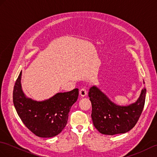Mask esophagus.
Returning <instances> with one entry per match:
<instances>
[{
  "label": "esophagus",
  "instance_id": "34e87169",
  "mask_svg": "<svg viewBox=\"0 0 157 157\" xmlns=\"http://www.w3.org/2000/svg\"><path fill=\"white\" fill-rule=\"evenodd\" d=\"M79 94H80V95H81V97H84L86 96L87 92H86V89H85V88H82V89H81V90H79Z\"/></svg>",
  "mask_w": 157,
  "mask_h": 157
}]
</instances>
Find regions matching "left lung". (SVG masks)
I'll list each match as a JSON object with an SVG mask.
<instances>
[{
    "label": "left lung",
    "mask_w": 157,
    "mask_h": 157,
    "mask_svg": "<svg viewBox=\"0 0 157 157\" xmlns=\"http://www.w3.org/2000/svg\"><path fill=\"white\" fill-rule=\"evenodd\" d=\"M146 92L144 88L135 103L128 106H118L98 88L92 86L89 97L92 104L91 117L95 128L101 134L107 135L129 131L135 127L143 112Z\"/></svg>",
    "instance_id": "obj_1"
}]
</instances>
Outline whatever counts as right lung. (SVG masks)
Masks as SVG:
<instances>
[{
  "mask_svg": "<svg viewBox=\"0 0 157 157\" xmlns=\"http://www.w3.org/2000/svg\"><path fill=\"white\" fill-rule=\"evenodd\" d=\"M22 71L13 89V103L22 123L37 136L51 138L59 135L67 123L68 113L77 101L78 89L59 93L43 101L26 97L21 87Z\"/></svg>",
  "mask_w": 157,
  "mask_h": 157,
  "instance_id": "1",
  "label": "right lung"
}]
</instances>
